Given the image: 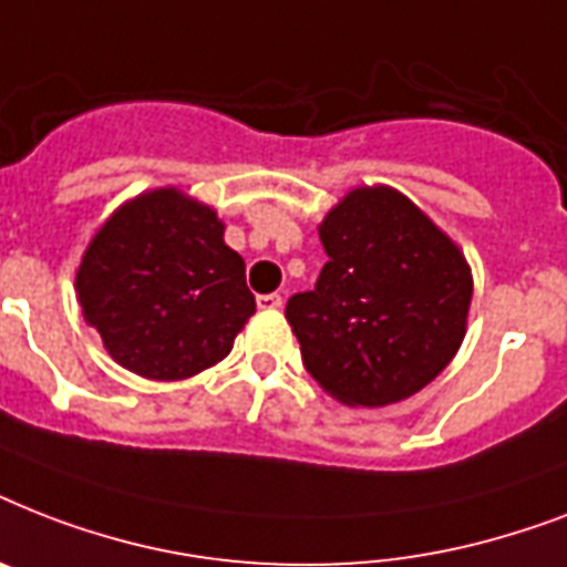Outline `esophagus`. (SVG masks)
Instances as JSON below:
<instances>
[{
	"label": "esophagus",
	"mask_w": 567,
	"mask_h": 567,
	"mask_svg": "<svg viewBox=\"0 0 567 567\" xmlns=\"http://www.w3.org/2000/svg\"><path fill=\"white\" fill-rule=\"evenodd\" d=\"M256 302H258V309H265V311L282 309V297H279V293H258Z\"/></svg>",
	"instance_id": "34e87169"
}]
</instances>
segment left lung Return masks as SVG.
Here are the masks:
<instances>
[{
    "label": "left lung",
    "mask_w": 567,
    "mask_h": 567,
    "mask_svg": "<svg viewBox=\"0 0 567 567\" xmlns=\"http://www.w3.org/2000/svg\"><path fill=\"white\" fill-rule=\"evenodd\" d=\"M329 261L285 318L306 371L347 405L417 394L456 355L471 270L456 244L391 188H359L320 223Z\"/></svg>",
    "instance_id": "1"
}]
</instances>
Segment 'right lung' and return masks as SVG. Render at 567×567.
I'll use <instances>...</instances> for the list:
<instances>
[{
  "label": "right lung",
  "mask_w": 567,
  "mask_h": 567,
  "mask_svg": "<svg viewBox=\"0 0 567 567\" xmlns=\"http://www.w3.org/2000/svg\"><path fill=\"white\" fill-rule=\"evenodd\" d=\"M244 258L208 205L173 188L123 205L84 252L75 288L111 359L146 379H188L226 359L256 315Z\"/></svg>",
  "instance_id": "add662e5"
}]
</instances>
